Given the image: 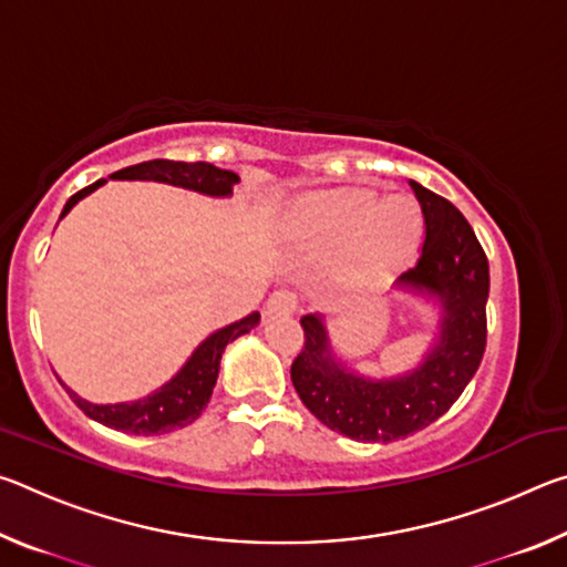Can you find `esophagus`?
Segmentation results:
<instances>
[{
    "label": "esophagus",
    "mask_w": 567,
    "mask_h": 567,
    "mask_svg": "<svg viewBox=\"0 0 567 567\" xmlns=\"http://www.w3.org/2000/svg\"><path fill=\"white\" fill-rule=\"evenodd\" d=\"M297 310V295L290 290H277L267 300V315H290Z\"/></svg>",
    "instance_id": "34e87169"
}]
</instances>
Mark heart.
Instances as JSON below:
<instances>
[{"label":"heart","mask_w":567,"mask_h":567,"mask_svg":"<svg viewBox=\"0 0 567 567\" xmlns=\"http://www.w3.org/2000/svg\"><path fill=\"white\" fill-rule=\"evenodd\" d=\"M287 229L310 247H334V267L350 282L388 272L415 252L422 213L415 199H378L372 187L318 189L297 199Z\"/></svg>","instance_id":"1"}]
</instances>
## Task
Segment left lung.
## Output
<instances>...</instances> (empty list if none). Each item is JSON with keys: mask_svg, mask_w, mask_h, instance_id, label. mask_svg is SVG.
Listing matches in <instances>:
<instances>
[{"mask_svg": "<svg viewBox=\"0 0 567 567\" xmlns=\"http://www.w3.org/2000/svg\"><path fill=\"white\" fill-rule=\"evenodd\" d=\"M425 243L415 267L395 285L435 297L443 310L440 338L415 370L372 380L334 360L320 315H305V348L292 362V385L322 425L360 443H392L427 427L453 408L480 368L487 340L485 305L491 267L463 213L445 197L410 179Z\"/></svg>", "mask_w": 567, "mask_h": 567, "instance_id": "1", "label": "left lung"}]
</instances>
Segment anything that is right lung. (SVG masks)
Wrapping results in <instances>:
<instances>
[{
  "label": "right lung",
  "instance_id": "right-lung-1",
  "mask_svg": "<svg viewBox=\"0 0 567 567\" xmlns=\"http://www.w3.org/2000/svg\"><path fill=\"white\" fill-rule=\"evenodd\" d=\"M112 179H152V182H167V185L185 187L203 192L209 197H229L233 187L239 182L235 172L219 169L209 162H175V159H150L140 162V165L124 167L114 172ZM107 179H97L94 185L84 187L66 199L60 219L70 213V209L80 203L82 197H87L90 192L102 187ZM260 322V312H252L239 322L227 324V328L217 330L192 352V358L185 362L175 378L167 385L152 392L145 400L137 402H117V405H94L90 400H82L76 392H70L74 405L80 408L84 415L102 422L112 430L127 435H165L177 427H187L189 422H195L203 410L207 408L209 398H213L219 360L229 342H235L239 334H247Z\"/></svg>",
  "mask_w": 567,
  "mask_h": 567
}]
</instances>
